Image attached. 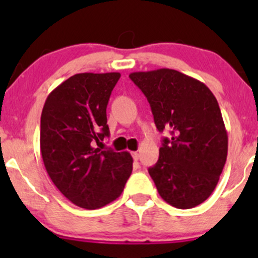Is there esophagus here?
<instances>
[{
  "label": "esophagus",
  "mask_w": 258,
  "mask_h": 258,
  "mask_svg": "<svg viewBox=\"0 0 258 258\" xmlns=\"http://www.w3.org/2000/svg\"><path fill=\"white\" fill-rule=\"evenodd\" d=\"M132 158H133V160H135V161H137V160L139 159V154H138V152H133V153H132Z\"/></svg>",
  "instance_id": "34e87169"
}]
</instances>
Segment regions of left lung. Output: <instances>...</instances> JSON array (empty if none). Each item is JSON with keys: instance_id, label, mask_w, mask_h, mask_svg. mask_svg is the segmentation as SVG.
Masks as SVG:
<instances>
[{"instance_id": "obj_1", "label": "left lung", "mask_w": 258, "mask_h": 258, "mask_svg": "<svg viewBox=\"0 0 258 258\" xmlns=\"http://www.w3.org/2000/svg\"><path fill=\"white\" fill-rule=\"evenodd\" d=\"M144 93L162 139L149 174L160 197L177 209L204 203L217 185L228 153V136L217 99L199 80L172 69L130 74Z\"/></svg>"}]
</instances>
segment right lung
Returning <instances> with one entry per match:
<instances>
[{
	"instance_id": "obj_1",
	"label": "right lung",
	"mask_w": 258,
	"mask_h": 258,
	"mask_svg": "<svg viewBox=\"0 0 258 258\" xmlns=\"http://www.w3.org/2000/svg\"><path fill=\"white\" fill-rule=\"evenodd\" d=\"M119 73L76 74L44 102L40 147L47 173L76 206L96 210L120 197L132 173L127 152L94 147L109 136L106 105Z\"/></svg>"
}]
</instances>
